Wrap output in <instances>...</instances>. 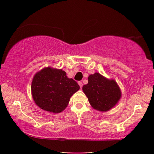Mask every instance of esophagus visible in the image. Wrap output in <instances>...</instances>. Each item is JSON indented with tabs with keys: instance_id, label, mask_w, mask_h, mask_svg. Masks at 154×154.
Returning <instances> with one entry per match:
<instances>
[{
	"instance_id": "obj_1",
	"label": "esophagus",
	"mask_w": 154,
	"mask_h": 154,
	"mask_svg": "<svg viewBox=\"0 0 154 154\" xmlns=\"http://www.w3.org/2000/svg\"><path fill=\"white\" fill-rule=\"evenodd\" d=\"M78 84L79 85L80 88H82V86H83V83H82V82H78Z\"/></svg>"
}]
</instances>
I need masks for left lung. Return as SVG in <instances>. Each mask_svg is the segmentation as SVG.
I'll use <instances>...</instances> for the list:
<instances>
[{"instance_id":"left-lung-1","label":"left lung","mask_w":154,"mask_h":154,"mask_svg":"<svg viewBox=\"0 0 154 154\" xmlns=\"http://www.w3.org/2000/svg\"><path fill=\"white\" fill-rule=\"evenodd\" d=\"M92 107L108 111L117 105L122 96L120 88L114 79H108L98 72L88 77V84L82 88Z\"/></svg>"}]
</instances>
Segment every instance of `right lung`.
<instances>
[{"label":"right lung","mask_w":154,"mask_h":154,"mask_svg":"<svg viewBox=\"0 0 154 154\" xmlns=\"http://www.w3.org/2000/svg\"><path fill=\"white\" fill-rule=\"evenodd\" d=\"M79 90V85L67 77L66 72L51 67L36 72L31 85L36 105L43 110L54 113L64 111L72 94Z\"/></svg>","instance_id":"obj_1"}]
</instances>
